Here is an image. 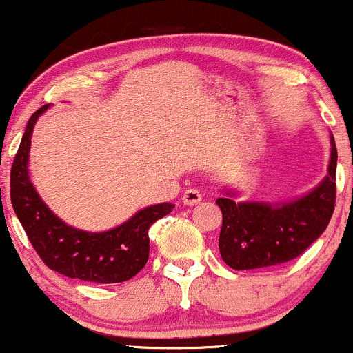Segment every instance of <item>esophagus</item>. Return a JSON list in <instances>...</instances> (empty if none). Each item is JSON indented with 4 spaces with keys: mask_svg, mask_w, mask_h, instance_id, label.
I'll return each instance as SVG.
<instances>
[{
    "mask_svg": "<svg viewBox=\"0 0 353 353\" xmlns=\"http://www.w3.org/2000/svg\"><path fill=\"white\" fill-rule=\"evenodd\" d=\"M202 201V194H201V190H197V189H188L185 190L184 194H182V202H184L185 205H196V204H199V202Z\"/></svg>",
    "mask_w": 353,
    "mask_h": 353,
    "instance_id": "esophagus-1",
    "label": "esophagus"
}]
</instances>
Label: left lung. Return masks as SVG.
<instances>
[{
    "mask_svg": "<svg viewBox=\"0 0 353 353\" xmlns=\"http://www.w3.org/2000/svg\"><path fill=\"white\" fill-rule=\"evenodd\" d=\"M337 148L330 134L327 176L309 192L289 201H237V190L224 189L216 201L222 210L219 250L230 269L274 267L299 257L322 236L335 208Z\"/></svg>",
    "mask_w": 353,
    "mask_h": 353,
    "instance_id": "8db88e82",
    "label": "left lung"
}]
</instances>
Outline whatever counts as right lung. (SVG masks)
<instances>
[{"label": "right lung", "mask_w": 353, "mask_h": 353, "mask_svg": "<svg viewBox=\"0 0 353 353\" xmlns=\"http://www.w3.org/2000/svg\"><path fill=\"white\" fill-rule=\"evenodd\" d=\"M50 104L28 121L11 168V204L43 262L70 279L116 283L132 279L149 259V228L174 209L171 202L148 205L117 228L89 232L66 224L44 204L30 179L31 136L36 121Z\"/></svg>", "instance_id": "add662e5"}]
</instances>
